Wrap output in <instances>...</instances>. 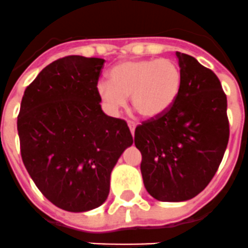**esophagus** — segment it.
Here are the masks:
<instances>
[{
    "instance_id": "esophagus-1",
    "label": "esophagus",
    "mask_w": 248,
    "mask_h": 248,
    "mask_svg": "<svg viewBox=\"0 0 248 248\" xmlns=\"http://www.w3.org/2000/svg\"><path fill=\"white\" fill-rule=\"evenodd\" d=\"M128 127L129 129H131V133H132V136L135 135V129H136V124L133 121H128Z\"/></svg>"
}]
</instances>
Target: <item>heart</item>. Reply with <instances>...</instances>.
<instances>
[{"instance_id": "b5f03b06", "label": "heart", "mask_w": 248, "mask_h": 248, "mask_svg": "<svg viewBox=\"0 0 248 248\" xmlns=\"http://www.w3.org/2000/svg\"><path fill=\"white\" fill-rule=\"evenodd\" d=\"M182 71L170 59H133L116 64L108 81L97 85L108 110L119 111L131 96L133 108L144 119H155L170 108L179 95Z\"/></svg>"}]
</instances>
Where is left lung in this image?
<instances>
[{"label":"left lung","instance_id":"obj_1","mask_svg":"<svg viewBox=\"0 0 248 248\" xmlns=\"http://www.w3.org/2000/svg\"><path fill=\"white\" fill-rule=\"evenodd\" d=\"M179 95L170 108L136 127L147 191L159 202H185L202 193L221 163L230 136L227 99L215 73L177 52Z\"/></svg>","mask_w":248,"mask_h":248}]
</instances>
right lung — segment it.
Returning a JSON list of instances; mask_svg holds the SVG:
<instances>
[{"label": "right lung", "instance_id": "right-lung-1", "mask_svg": "<svg viewBox=\"0 0 248 248\" xmlns=\"http://www.w3.org/2000/svg\"><path fill=\"white\" fill-rule=\"evenodd\" d=\"M104 63L69 55L46 65L27 86L17 119L27 171L49 202L71 213L104 204L111 171L133 143L126 121L101 110Z\"/></svg>", "mask_w": 248, "mask_h": 248}]
</instances>
